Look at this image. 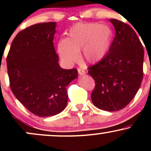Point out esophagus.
<instances>
[{"instance_id":"obj_1","label":"esophagus","mask_w":151,"mask_h":151,"mask_svg":"<svg viewBox=\"0 0 151 151\" xmlns=\"http://www.w3.org/2000/svg\"><path fill=\"white\" fill-rule=\"evenodd\" d=\"M78 72H79V74H80V75H84L86 73V72L84 71V70H82V69L81 68H79L78 69Z\"/></svg>"}]
</instances>
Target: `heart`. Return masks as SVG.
I'll return each mask as SVG.
<instances>
[{
    "mask_svg": "<svg viewBox=\"0 0 151 151\" xmlns=\"http://www.w3.org/2000/svg\"><path fill=\"white\" fill-rule=\"evenodd\" d=\"M68 38L58 42V52L62 61L72 65L79 58L82 50L83 58L89 64L103 60L110 50L112 31L106 25L99 23L77 24L70 29Z\"/></svg>",
    "mask_w": 151,
    "mask_h": 151,
    "instance_id": "obj_1",
    "label": "heart"
}]
</instances>
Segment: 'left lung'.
I'll use <instances>...</instances> for the list:
<instances>
[{"instance_id": "8db88e82", "label": "left lung", "mask_w": 151, "mask_h": 151, "mask_svg": "<svg viewBox=\"0 0 151 151\" xmlns=\"http://www.w3.org/2000/svg\"><path fill=\"white\" fill-rule=\"evenodd\" d=\"M109 20L116 30L109 52L89 67L88 73L95 81L91 94L93 105L115 111L129 104L141 86L144 50L131 26L116 19Z\"/></svg>"}]
</instances>
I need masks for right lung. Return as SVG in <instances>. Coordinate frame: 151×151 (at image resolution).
Listing matches in <instances>:
<instances>
[{"mask_svg":"<svg viewBox=\"0 0 151 151\" xmlns=\"http://www.w3.org/2000/svg\"><path fill=\"white\" fill-rule=\"evenodd\" d=\"M55 22L35 24L19 32L6 58L10 86L31 113L45 117L65 109L67 86L77 78V69L64 70L53 45Z\"/></svg>","mask_w":151,"mask_h":151,"instance_id":"add662e5","label":"right lung"}]
</instances>
